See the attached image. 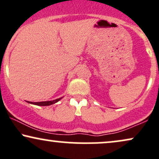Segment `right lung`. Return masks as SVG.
<instances>
[{"instance_id": "1", "label": "right lung", "mask_w": 159, "mask_h": 159, "mask_svg": "<svg viewBox=\"0 0 159 159\" xmlns=\"http://www.w3.org/2000/svg\"><path fill=\"white\" fill-rule=\"evenodd\" d=\"M62 98H57L55 100L53 101H41V102H31V101H27L28 103L32 104H35V105H38V106H49V105H52L53 104H55L56 102H58L61 100Z\"/></svg>"}]
</instances>
